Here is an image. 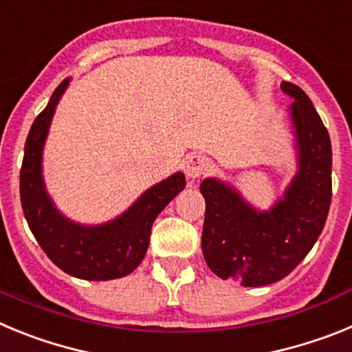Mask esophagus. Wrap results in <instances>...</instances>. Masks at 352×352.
I'll list each match as a JSON object with an SVG mask.
<instances>
[{
  "label": "esophagus",
  "instance_id": "obj_1",
  "mask_svg": "<svg viewBox=\"0 0 352 352\" xmlns=\"http://www.w3.org/2000/svg\"><path fill=\"white\" fill-rule=\"evenodd\" d=\"M211 169L210 158H206L204 155H188L185 160V173L190 179L201 178L203 174H206Z\"/></svg>",
  "mask_w": 352,
  "mask_h": 352
}]
</instances>
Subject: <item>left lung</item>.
Listing matches in <instances>:
<instances>
[{
    "mask_svg": "<svg viewBox=\"0 0 352 352\" xmlns=\"http://www.w3.org/2000/svg\"><path fill=\"white\" fill-rule=\"evenodd\" d=\"M282 91L294 98L291 118L300 169L285 197L270 211L254 210L229 185L204 179L206 201L203 254L222 280L261 287L287 276L312 250L331 203V141L307 93L292 82Z\"/></svg>",
    "mask_w": 352,
    "mask_h": 352,
    "instance_id": "8db88e82",
    "label": "left lung"
}]
</instances>
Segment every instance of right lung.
Segmentation results:
<instances>
[{"label": "right lung", "mask_w": 352, "mask_h": 352, "mask_svg": "<svg viewBox=\"0 0 352 352\" xmlns=\"http://www.w3.org/2000/svg\"><path fill=\"white\" fill-rule=\"evenodd\" d=\"M68 79L54 89L47 107L28 133L21 167V204L31 232L49 259L65 273L84 280H113L129 275L144 259L151 226L185 188V176L173 174L141 195L129 211L104 226L70 222L51 203L42 179V148L52 114Z\"/></svg>", "instance_id": "right-lung-1"}]
</instances>
